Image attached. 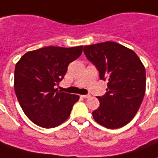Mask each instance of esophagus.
Masks as SVG:
<instances>
[{"label":"esophagus","instance_id":"34e87169","mask_svg":"<svg viewBox=\"0 0 158 158\" xmlns=\"http://www.w3.org/2000/svg\"><path fill=\"white\" fill-rule=\"evenodd\" d=\"M83 98H85V99H88V98H89L90 97V95L89 94H85V95H82Z\"/></svg>","mask_w":158,"mask_h":158}]
</instances>
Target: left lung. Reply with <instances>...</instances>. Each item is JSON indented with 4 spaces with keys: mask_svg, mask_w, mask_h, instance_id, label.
I'll list each match as a JSON object with an SVG mask.
<instances>
[{
    "mask_svg": "<svg viewBox=\"0 0 158 158\" xmlns=\"http://www.w3.org/2000/svg\"><path fill=\"white\" fill-rule=\"evenodd\" d=\"M86 58L108 80L107 92L98 96L99 108L92 112L97 123L109 129L126 126L138 111L146 91V70L133 50L115 42L84 47Z\"/></svg>",
    "mask_w": 158,
    "mask_h": 158,
    "instance_id": "obj_1",
    "label": "left lung"
}]
</instances>
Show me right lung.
<instances>
[{
    "mask_svg": "<svg viewBox=\"0 0 158 158\" xmlns=\"http://www.w3.org/2000/svg\"><path fill=\"white\" fill-rule=\"evenodd\" d=\"M83 46H49L26 52L16 64L14 89L25 115L43 128H52L67 120L77 94L57 92L56 85L78 58Z\"/></svg>",
    "mask_w": 158,
    "mask_h": 158,
    "instance_id": "obj_1",
    "label": "right lung"
}]
</instances>
